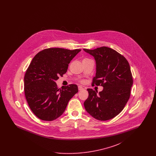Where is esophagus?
<instances>
[{"instance_id": "esophagus-1", "label": "esophagus", "mask_w": 156, "mask_h": 156, "mask_svg": "<svg viewBox=\"0 0 156 156\" xmlns=\"http://www.w3.org/2000/svg\"><path fill=\"white\" fill-rule=\"evenodd\" d=\"M78 89H79V90H82L83 89V88L82 86H78Z\"/></svg>"}]
</instances>
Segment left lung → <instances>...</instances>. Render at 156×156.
<instances>
[{
	"mask_svg": "<svg viewBox=\"0 0 156 156\" xmlns=\"http://www.w3.org/2000/svg\"><path fill=\"white\" fill-rule=\"evenodd\" d=\"M83 51L96 62L92 84L104 87L98 94L87 89L89 95L83 104L85 110L99 120L112 119L122 111L130 98L133 78L129 64L119 52L107 47Z\"/></svg>",
	"mask_w": 156,
	"mask_h": 156,
	"instance_id": "1",
	"label": "left lung"
}]
</instances>
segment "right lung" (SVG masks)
<instances>
[{"instance_id":"add662e5","label":"right lung","mask_w":156,"mask_h":156,"mask_svg":"<svg viewBox=\"0 0 156 156\" xmlns=\"http://www.w3.org/2000/svg\"><path fill=\"white\" fill-rule=\"evenodd\" d=\"M80 51L50 48L37 53L32 59L24 78V94L31 111L39 119L52 121L58 118L78 92L75 84L58 89L55 81L66 73L70 61Z\"/></svg>"}]
</instances>
